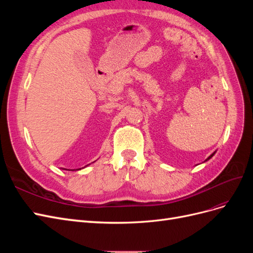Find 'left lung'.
Returning <instances> with one entry per match:
<instances>
[{"mask_svg": "<svg viewBox=\"0 0 253 253\" xmlns=\"http://www.w3.org/2000/svg\"><path fill=\"white\" fill-rule=\"evenodd\" d=\"M214 154H215V152H214V153H212V154H211V155H210V156H209V157H208V158H207V159H206V160H205V162H207V160H209V159H210V158H212V157H213V155H214Z\"/></svg>", "mask_w": 253, "mask_h": 253, "instance_id": "1", "label": "left lung"}]
</instances>
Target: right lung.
Here are the masks:
<instances>
[{"label":"right lung","mask_w":253,"mask_h":253,"mask_svg":"<svg viewBox=\"0 0 253 253\" xmlns=\"http://www.w3.org/2000/svg\"><path fill=\"white\" fill-rule=\"evenodd\" d=\"M87 166H88V165H87ZM77 170H81V169H77ZM73 171H74V170H73Z\"/></svg>","instance_id":"add662e5"}]
</instances>
